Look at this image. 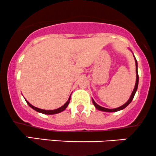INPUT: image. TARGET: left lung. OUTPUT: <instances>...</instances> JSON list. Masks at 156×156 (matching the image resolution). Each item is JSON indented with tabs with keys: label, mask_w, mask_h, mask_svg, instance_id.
Returning a JSON list of instances; mask_svg holds the SVG:
<instances>
[{
	"label": "left lung",
	"mask_w": 156,
	"mask_h": 156,
	"mask_svg": "<svg viewBox=\"0 0 156 156\" xmlns=\"http://www.w3.org/2000/svg\"><path fill=\"white\" fill-rule=\"evenodd\" d=\"M135 57V56H134ZM135 66H136V83H135V88H134V90L133 91H132L131 96H130L129 99L128 100V101L126 102V103H125V104H123V105H121V106L118 107V108H113V109H110V108H104V107H102L100 106V105H99L98 104H97L96 103H95L94 100L92 99V102H93L94 105V106L96 107L97 108H98V110H100V111H103V112H118V111H120V110H122L123 109V108H125L130 103L132 102V100H133L134 98V96H135V93H136L137 91V89H138V62H137V60L136 58L135 57Z\"/></svg>",
	"instance_id": "8db88e82"
}]
</instances>
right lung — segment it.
Here are the masks:
<instances>
[{"label":"right lung","mask_w":156,"mask_h":156,"mask_svg":"<svg viewBox=\"0 0 156 156\" xmlns=\"http://www.w3.org/2000/svg\"><path fill=\"white\" fill-rule=\"evenodd\" d=\"M70 100H71V96L69 97V99L68 100V101H67L66 103H65V104L62 105V106L60 107V108H56V109H54V110L41 109V108H37V107L33 106V105H31L30 103L27 101V100H26V102H27V104L29 105L32 108H33V109L36 110V112H40V113H42V114H45V115H54V114H57V113H59V112H62V111H64L65 108H67V106H68V104H69Z\"/></svg>","instance_id":"obj_1"}]
</instances>
